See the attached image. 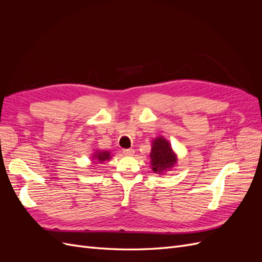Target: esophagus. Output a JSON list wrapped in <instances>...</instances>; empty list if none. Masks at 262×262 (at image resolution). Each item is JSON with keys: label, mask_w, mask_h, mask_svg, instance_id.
Returning a JSON list of instances; mask_svg holds the SVG:
<instances>
[{"label": "esophagus", "mask_w": 262, "mask_h": 262, "mask_svg": "<svg viewBox=\"0 0 262 262\" xmlns=\"http://www.w3.org/2000/svg\"><path fill=\"white\" fill-rule=\"evenodd\" d=\"M122 153L126 156H132L134 154V149L133 148H124L122 150Z\"/></svg>", "instance_id": "34e87169"}]
</instances>
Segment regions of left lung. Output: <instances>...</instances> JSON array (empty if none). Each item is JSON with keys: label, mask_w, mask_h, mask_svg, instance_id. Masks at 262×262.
<instances>
[{"label": "left lung", "mask_w": 262, "mask_h": 262, "mask_svg": "<svg viewBox=\"0 0 262 262\" xmlns=\"http://www.w3.org/2000/svg\"><path fill=\"white\" fill-rule=\"evenodd\" d=\"M152 145V152L149 154L152 160L150 161L152 169L156 173H161L166 169L171 168L177 160L168 142L163 138H158L154 140Z\"/></svg>", "instance_id": "obj_1"}]
</instances>
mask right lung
Masks as SVG:
<instances>
[{"mask_svg": "<svg viewBox=\"0 0 262 262\" xmlns=\"http://www.w3.org/2000/svg\"><path fill=\"white\" fill-rule=\"evenodd\" d=\"M94 158H96V161L102 163V162H105L106 160H109L110 154H109V152H106V150H105V152H100V150H98V152H96V154H95Z\"/></svg>", "mask_w": 262, "mask_h": 262, "instance_id": "1", "label": "right lung"}]
</instances>
